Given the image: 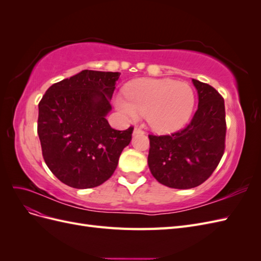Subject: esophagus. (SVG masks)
<instances>
[{"instance_id":"obj_1","label":"esophagus","mask_w":261,"mask_h":261,"mask_svg":"<svg viewBox=\"0 0 261 261\" xmlns=\"http://www.w3.org/2000/svg\"><path fill=\"white\" fill-rule=\"evenodd\" d=\"M133 134H134V135H137V134H144V130L135 127V128H134V130H133Z\"/></svg>"}]
</instances>
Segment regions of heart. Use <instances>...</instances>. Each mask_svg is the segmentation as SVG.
<instances>
[{"mask_svg": "<svg viewBox=\"0 0 261 261\" xmlns=\"http://www.w3.org/2000/svg\"><path fill=\"white\" fill-rule=\"evenodd\" d=\"M126 97L115 98L118 111L132 118L146 116L150 127L163 134L185 126L195 108L192 87L172 80L137 81L126 88Z\"/></svg>", "mask_w": 261, "mask_h": 261, "instance_id": "1", "label": "heart"}]
</instances>
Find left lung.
Instances as JSON below:
<instances>
[{
    "label": "left lung",
    "instance_id": "obj_1",
    "mask_svg": "<svg viewBox=\"0 0 261 261\" xmlns=\"http://www.w3.org/2000/svg\"><path fill=\"white\" fill-rule=\"evenodd\" d=\"M192 82L198 93V109L192 122L172 135H149L150 172L171 188L199 186L216 170L224 152V100L210 85Z\"/></svg>",
    "mask_w": 261,
    "mask_h": 261
}]
</instances>
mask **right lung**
I'll return each mask as SVG.
<instances>
[{"label": "right lung", "mask_w": 261, "mask_h": 261, "mask_svg": "<svg viewBox=\"0 0 261 261\" xmlns=\"http://www.w3.org/2000/svg\"><path fill=\"white\" fill-rule=\"evenodd\" d=\"M121 73L84 69L53 84L39 102L43 159L62 183L85 189L112 176L133 127L116 130L107 115Z\"/></svg>", "instance_id": "1"}]
</instances>
